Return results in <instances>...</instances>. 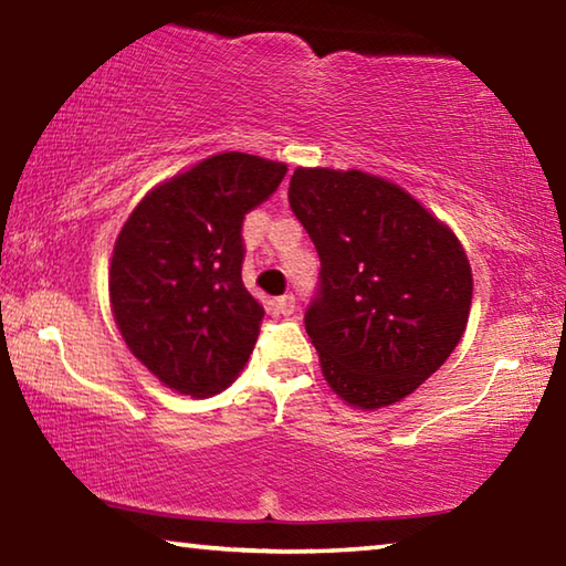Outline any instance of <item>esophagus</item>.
<instances>
[{"label":"esophagus","mask_w":566,"mask_h":566,"mask_svg":"<svg viewBox=\"0 0 566 566\" xmlns=\"http://www.w3.org/2000/svg\"><path fill=\"white\" fill-rule=\"evenodd\" d=\"M274 306H276V312L284 314V317H290V314H294V310H296V296H294V294L276 296Z\"/></svg>","instance_id":"obj_1"}]
</instances>
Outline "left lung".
Returning <instances> with one entry per match:
<instances>
[{
	"label": "left lung",
	"mask_w": 566,
	"mask_h": 566,
	"mask_svg": "<svg viewBox=\"0 0 566 566\" xmlns=\"http://www.w3.org/2000/svg\"><path fill=\"white\" fill-rule=\"evenodd\" d=\"M290 207L322 262L304 327L324 379L361 409L405 399L464 334L472 270L462 244L405 189L357 169L300 167Z\"/></svg>",
	"instance_id": "left-lung-1"
}]
</instances>
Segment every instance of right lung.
Here are the masks:
<instances>
[{"label": "right lung", "mask_w": 566, "mask_h": 566, "mask_svg": "<svg viewBox=\"0 0 566 566\" xmlns=\"http://www.w3.org/2000/svg\"><path fill=\"white\" fill-rule=\"evenodd\" d=\"M284 175L282 161L214 155L151 189L122 227L114 319L134 357L179 395H217L254 349L264 310L242 282V224Z\"/></svg>", "instance_id": "obj_1"}]
</instances>
